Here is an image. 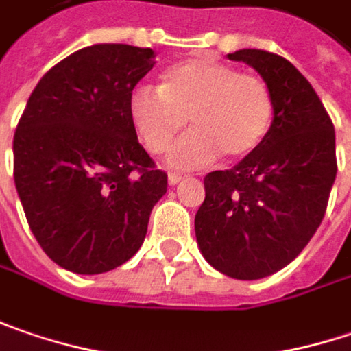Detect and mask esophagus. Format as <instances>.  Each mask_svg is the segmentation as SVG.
Returning <instances> with one entry per match:
<instances>
[{
	"label": "esophagus",
	"instance_id": "34e87169",
	"mask_svg": "<svg viewBox=\"0 0 351 351\" xmlns=\"http://www.w3.org/2000/svg\"><path fill=\"white\" fill-rule=\"evenodd\" d=\"M180 180H184V176L178 175V173H169V184H171V186H175V184H178Z\"/></svg>",
	"mask_w": 351,
	"mask_h": 351
}]
</instances>
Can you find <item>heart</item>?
I'll return each instance as SVG.
<instances>
[{"label":"heart","instance_id":"1","mask_svg":"<svg viewBox=\"0 0 351 351\" xmlns=\"http://www.w3.org/2000/svg\"><path fill=\"white\" fill-rule=\"evenodd\" d=\"M134 129L149 153H162L184 125L169 151L175 169H202L224 155L238 160L252 155L270 131L274 101L268 85L234 67L191 59L173 65L160 87H136L129 99Z\"/></svg>","mask_w":351,"mask_h":351}]
</instances>
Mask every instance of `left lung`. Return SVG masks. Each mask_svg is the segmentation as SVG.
<instances>
[{
	"label": "left lung",
	"mask_w": 351,
	"mask_h": 351,
	"mask_svg": "<svg viewBox=\"0 0 351 351\" xmlns=\"http://www.w3.org/2000/svg\"><path fill=\"white\" fill-rule=\"evenodd\" d=\"M260 73L274 101L270 131L252 155L204 176L196 244L218 272L266 278L304 250L326 215L336 180V133L308 79L262 49L228 53Z\"/></svg>",
	"instance_id": "1"
}]
</instances>
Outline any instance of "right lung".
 <instances>
[{"label": "right lung", "instance_id": "add662e5", "mask_svg": "<svg viewBox=\"0 0 351 351\" xmlns=\"http://www.w3.org/2000/svg\"><path fill=\"white\" fill-rule=\"evenodd\" d=\"M155 51L123 43L79 49L41 77L13 136V178L33 237L75 274L136 254L167 175L138 145L129 99Z\"/></svg>", "mask_w": 351, "mask_h": 351}]
</instances>
